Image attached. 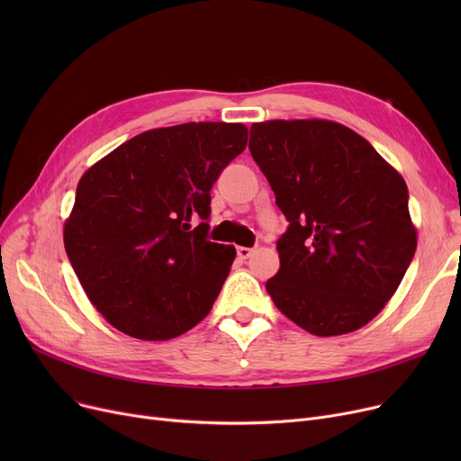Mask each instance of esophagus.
I'll list each match as a JSON object with an SVG mask.
<instances>
[{
    "instance_id": "obj_1",
    "label": "esophagus",
    "mask_w": 461,
    "mask_h": 461,
    "mask_svg": "<svg viewBox=\"0 0 461 461\" xmlns=\"http://www.w3.org/2000/svg\"><path fill=\"white\" fill-rule=\"evenodd\" d=\"M252 256V249L247 247H237V258L239 259H249Z\"/></svg>"
}]
</instances>
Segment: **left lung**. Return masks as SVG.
I'll return each instance as SVG.
<instances>
[{"instance_id":"8db88e82","label":"left lung","mask_w":461,"mask_h":461,"mask_svg":"<svg viewBox=\"0 0 461 461\" xmlns=\"http://www.w3.org/2000/svg\"><path fill=\"white\" fill-rule=\"evenodd\" d=\"M249 149L289 222L276 308L316 336L365 327L398 289L417 250L407 185L355 131L323 119L265 121Z\"/></svg>"}]
</instances>
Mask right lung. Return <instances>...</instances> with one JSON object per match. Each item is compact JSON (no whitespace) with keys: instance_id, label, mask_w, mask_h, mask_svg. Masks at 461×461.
I'll use <instances>...</instances> for the list:
<instances>
[{"instance_id":"right-lung-1","label":"right lung","mask_w":461,"mask_h":461,"mask_svg":"<svg viewBox=\"0 0 461 461\" xmlns=\"http://www.w3.org/2000/svg\"><path fill=\"white\" fill-rule=\"evenodd\" d=\"M240 123L141 132L89 167L65 224L86 295L117 330L169 340L200 323L235 249L209 240L211 188L245 151Z\"/></svg>"}]
</instances>
